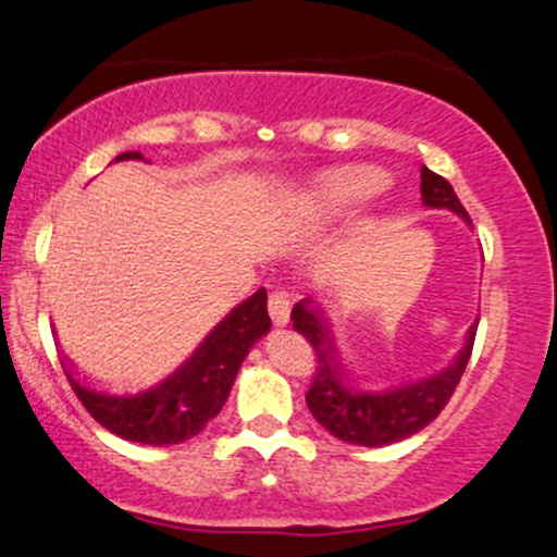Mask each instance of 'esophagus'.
<instances>
[{
	"label": "esophagus",
	"mask_w": 557,
	"mask_h": 557,
	"mask_svg": "<svg viewBox=\"0 0 557 557\" xmlns=\"http://www.w3.org/2000/svg\"><path fill=\"white\" fill-rule=\"evenodd\" d=\"M269 317H272L274 325H285L290 317V307H293V293L285 288H274L269 293Z\"/></svg>",
	"instance_id": "obj_1"
}]
</instances>
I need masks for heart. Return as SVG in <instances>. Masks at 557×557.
I'll return each instance as SVG.
<instances>
[{"label": "heart", "instance_id": "1", "mask_svg": "<svg viewBox=\"0 0 557 557\" xmlns=\"http://www.w3.org/2000/svg\"><path fill=\"white\" fill-rule=\"evenodd\" d=\"M383 187V176L372 169L348 166L327 171L320 182H317V206L322 211H344L348 206L359 203V200L370 198L372 193Z\"/></svg>", "mask_w": 557, "mask_h": 557}]
</instances>
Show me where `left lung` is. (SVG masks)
I'll use <instances>...</instances> for the list:
<instances>
[{
	"instance_id": "obj_1",
	"label": "left lung",
	"mask_w": 557,
	"mask_h": 557,
	"mask_svg": "<svg viewBox=\"0 0 557 557\" xmlns=\"http://www.w3.org/2000/svg\"><path fill=\"white\" fill-rule=\"evenodd\" d=\"M420 195L431 209H449L470 222L468 211L462 209L449 182L433 174L428 166L420 169ZM290 320L314 351V375L307 391L309 412L335 438L357 444V447H386L423 431L431 420H436L466 372L470 351H473L475 327H479L473 325L468 330V344L462 346L460 357L438 375L405 388L383 391V394H359L346 383L344 370L335 357L333 338L327 333V322L322 320L320 311H311L309 301H301L293 307Z\"/></svg>"
}]
</instances>
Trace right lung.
<instances>
[{"label":"right lung","instance_id":"1","mask_svg":"<svg viewBox=\"0 0 557 557\" xmlns=\"http://www.w3.org/2000/svg\"><path fill=\"white\" fill-rule=\"evenodd\" d=\"M143 158L139 152H121L115 161ZM272 320L267 311V290H256L248 301L232 309L227 320L213 327L198 351L161 386L137 396H106L78 386L71 372L69 383L84 409L102 428L126 442L166 447L198 436L206 423L219 414L227 401L232 383L243 359L267 333Z\"/></svg>","mask_w":557,"mask_h":557}]
</instances>
